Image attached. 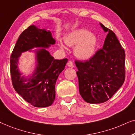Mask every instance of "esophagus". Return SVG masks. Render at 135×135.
<instances>
[{"instance_id": "1", "label": "esophagus", "mask_w": 135, "mask_h": 135, "mask_svg": "<svg viewBox=\"0 0 135 135\" xmlns=\"http://www.w3.org/2000/svg\"><path fill=\"white\" fill-rule=\"evenodd\" d=\"M67 66H69V67H71V68L74 67V65H73V62H71V61H69V62L67 63Z\"/></svg>"}]
</instances>
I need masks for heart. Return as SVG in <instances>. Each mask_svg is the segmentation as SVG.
<instances>
[{
	"label": "heart",
	"mask_w": 135,
	"mask_h": 135,
	"mask_svg": "<svg viewBox=\"0 0 135 135\" xmlns=\"http://www.w3.org/2000/svg\"><path fill=\"white\" fill-rule=\"evenodd\" d=\"M65 42L69 46H75V54L81 60L91 58L94 54L98 44L96 37L86 29L71 31L65 37ZM60 46L62 49H65L62 41H60Z\"/></svg>",
	"instance_id": "b5f03b06"
}]
</instances>
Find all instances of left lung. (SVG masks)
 Segmentation results:
<instances>
[{"instance_id":"8db88e82","label":"left lung","mask_w":135,"mask_h":135,"mask_svg":"<svg viewBox=\"0 0 135 135\" xmlns=\"http://www.w3.org/2000/svg\"><path fill=\"white\" fill-rule=\"evenodd\" d=\"M100 24L108 33L103 47L89 60H75L80 95L86 102L91 104L108 100L125 78V51L115 34Z\"/></svg>"}]
</instances>
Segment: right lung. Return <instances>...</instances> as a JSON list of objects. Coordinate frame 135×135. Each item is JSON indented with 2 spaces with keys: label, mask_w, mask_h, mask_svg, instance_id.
<instances>
[{
  "label": "right lung",
  "mask_w": 135,
  "mask_h": 135,
  "mask_svg": "<svg viewBox=\"0 0 135 135\" xmlns=\"http://www.w3.org/2000/svg\"><path fill=\"white\" fill-rule=\"evenodd\" d=\"M55 42L51 31L31 25L20 35L10 57V73L14 89L35 107H46L53 103L55 83L68 59L56 60L45 49L36 50V68L32 76L25 78L21 76L18 69V59L23 52L34 47H49Z\"/></svg>",
  "instance_id": "1"
}]
</instances>
